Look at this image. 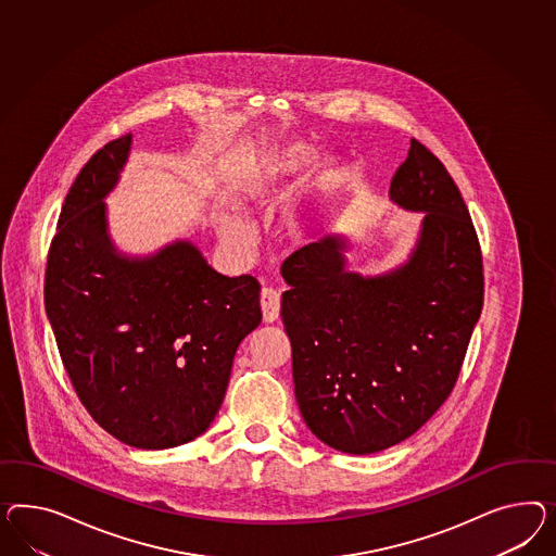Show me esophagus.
Instances as JSON below:
<instances>
[{"mask_svg":"<svg viewBox=\"0 0 556 556\" xmlns=\"http://www.w3.org/2000/svg\"><path fill=\"white\" fill-rule=\"evenodd\" d=\"M279 309H281V295H279L275 289L265 287V289L261 291V312H263V319H265L267 324L277 321V319H279Z\"/></svg>","mask_w":556,"mask_h":556,"instance_id":"obj_1","label":"esophagus"}]
</instances>
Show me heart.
Returning <instances> with one entry per match:
<instances>
[{
    "label": "heart",
    "instance_id": "heart-1",
    "mask_svg": "<svg viewBox=\"0 0 556 556\" xmlns=\"http://www.w3.org/2000/svg\"><path fill=\"white\" fill-rule=\"evenodd\" d=\"M305 162H307V151L303 148H293V150L286 151L283 155L270 160L267 164L256 165L242 181V192L251 200L265 202V200H269L270 194L277 192L283 178L295 174ZM342 180H344V167L338 160L328 157V160L319 162L316 169V184L319 188L331 190V188L340 186ZM218 226H220L223 239L230 247L242 251L251 244V230L239 216L223 212L218 216ZM291 230L298 232V223H291Z\"/></svg>",
    "mask_w": 556,
    "mask_h": 556
}]
</instances>
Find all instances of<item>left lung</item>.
I'll list each match as a JSON object with an SVG mask.
<instances>
[{"mask_svg":"<svg viewBox=\"0 0 556 556\" xmlns=\"http://www.w3.org/2000/svg\"><path fill=\"white\" fill-rule=\"evenodd\" d=\"M391 198L425 212L408 263L348 270L338 235L283 261L281 301L301 417L333 450L368 455L419 431L447 401L483 305L480 240L462 192L410 139Z\"/></svg>","mask_w":556,"mask_h":556,"instance_id":"1","label":"left lung"}]
</instances>
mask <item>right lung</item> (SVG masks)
Returning a JSON list of instances; mask_svg holds the SVG:
<instances>
[{
    "mask_svg": "<svg viewBox=\"0 0 556 556\" xmlns=\"http://www.w3.org/2000/svg\"><path fill=\"white\" fill-rule=\"evenodd\" d=\"M131 136L97 151L64 198L46 261V314L78 401L139 450L202 435L223 405L237 348L261 324L253 275L225 277L190 242L117 255L105 198Z\"/></svg>",
    "mask_w": 556,
    "mask_h": 556,
    "instance_id": "obj_1",
    "label": "right lung"
}]
</instances>
